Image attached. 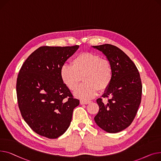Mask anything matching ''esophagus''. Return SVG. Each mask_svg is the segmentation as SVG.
Returning a JSON list of instances; mask_svg holds the SVG:
<instances>
[{
    "mask_svg": "<svg viewBox=\"0 0 161 161\" xmlns=\"http://www.w3.org/2000/svg\"><path fill=\"white\" fill-rule=\"evenodd\" d=\"M80 103L81 105H87V104H89L91 103V101H86V100H80Z\"/></svg>",
    "mask_w": 161,
    "mask_h": 161,
    "instance_id": "esophagus-1",
    "label": "esophagus"
}]
</instances>
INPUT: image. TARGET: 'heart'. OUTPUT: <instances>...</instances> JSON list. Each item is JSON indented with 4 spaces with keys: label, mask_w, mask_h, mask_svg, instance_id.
<instances>
[{
    "label": "heart",
    "mask_w": 161,
    "mask_h": 161,
    "mask_svg": "<svg viewBox=\"0 0 161 161\" xmlns=\"http://www.w3.org/2000/svg\"><path fill=\"white\" fill-rule=\"evenodd\" d=\"M60 75L62 82L71 91L77 88L82 77L84 82L75 94L80 98L89 99L95 96L99 90L103 91L108 88L113 70L108 60L96 53L84 52L75 56L71 65H63Z\"/></svg>",
    "instance_id": "heart-1"
}]
</instances>
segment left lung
Instances as JSON below:
<instances>
[{
    "instance_id": "8db88e82",
    "label": "left lung",
    "mask_w": 161,
    "mask_h": 161,
    "mask_svg": "<svg viewBox=\"0 0 161 161\" xmlns=\"http://www.w3.org/2000/svg\"><path fill=\"white\" fill-rule=\"evenodd\" d=\"M93 47L107 56L113 70L111 84L102 96L108 98V103L97 99L99 110L94 120L108 133H118L128 127L136 115L142 92L140 73L134 62L118 47L110 44Z\"/></svg>"
}]
</instances>
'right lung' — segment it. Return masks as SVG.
Wrapping results in <instances>:
<instances>
[{
    "label": "right lung",
    "mask_w": 161,
    "mask_h": 161,
    "mask_svg": "<svg viewBox=\"0 0 161 161\" xmlns=\"http://www.w3.org/2000/svg\"><path fill=\"white\" fill-rule=\"evenodd\" d=\"M79 45L40 47L25 61L16 84L18 106L29 127L54 139L69 127L73 109L79 105L62 82L60 69Z\"/></svg>",
    "instance_id": "obj_1"
}]
</instances>
